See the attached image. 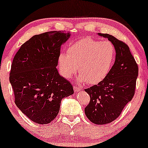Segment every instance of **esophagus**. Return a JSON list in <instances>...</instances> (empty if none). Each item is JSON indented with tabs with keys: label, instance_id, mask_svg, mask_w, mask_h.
Listing matches in <instances>:
<instances>
[{
	"label": "esophagus",
	"instance_id": "1",
	"mask_svg": "<svg viewBox=\"0 0 148 148\" xmlns=\"http://www.w3.org/2000/svg\"><path fill=\"white\" fill-rule=\"evenodd\" d=\"M81 90H82V89H81L80 87H77V86H74V90H75V92H80Z\"/></svg>",
	"mask_w": 148,
	"mask_h": 148
}]
</instances>
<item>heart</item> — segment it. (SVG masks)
<instances>
[{
	"label": "heart",
	"mask_w": 148,
	"mask_h": 148,
	"mask_svg": "<svg viewBox=\"0 0 148 148\" xmlns=\"http://www.w3.org/2000/svg\"><path fill=\"white\" fill-rule=\"evenodd\" d=\"M116 49L112 42L85 37L68 49V54L58 56L60 71L63 77L71 79L77 73L79 81L96 85L105 79L115 61Z\"/></svg>",
	"instance_id": "obj_1"
}]
</instances>
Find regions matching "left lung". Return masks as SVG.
I'll list each match as a JSON object with an SVG mask.
<instances>
[{
  "instance_id": "1",
  "label": "left lung",
  "mask_w": 148,
  "mask_h": 148,
  "mask_svg": "<svg viewBox=\"0 0 148 148\" xmlns=\"http://www.w3.org/2000/svg\"><path fill=\"white\" fill-rule=\"evenodd\" d=\"M98 34L112 43L116 49V59L104 80L85 90L90 97L85 113L93 123L104 125L118 118L125 106L133 99L138 67L125 43L110 34Z\"/></svg>"
}]
</instances>
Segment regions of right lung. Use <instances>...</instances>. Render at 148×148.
<instances>
[{
    "label": "right lung",
    "mask_w": 148,
    "mask_h": 148,
    "mask_svg": "<svg viewBox=\"0 0 148 148\" xmlns=\"http://www.w3.org/2000/svg\"><path fill=\"white\" fill-rule=\"evenodd\" d=\"M70 33L51 31L36 34L24 43L12 60L10 82L17 107L39 124L53 121L61 99L74 93L72 85L58 72L61 45Z\"/></svg>",
    "instance_id": "add662e5"
}]
</instances>
